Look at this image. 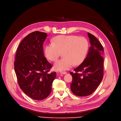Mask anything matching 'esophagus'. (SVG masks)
Wrapping results in <instances>:
<instances>
[{
    "mask_svg": "<svg viewBox=\"0 0 121 121\" xmlns=\"http://www.w3.org/2000/svg\"><path fill=\"white\" fill-rule=\"evenodd\" d=\"M60 74H63V75H65L66 74V72H61L60 73Z\"/></svg>",
    "mask_w": 121,
    "mask_h": 121,
    "instance_id": "obj_1",
    "label": "esophagus"
}]
</instances>
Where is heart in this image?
Here are the masks:
<instances>
[{"mask_svg":"<svg viewBox=\"0 0 121 121\" xmlns=\"http://www.w3.org/2000/svg\"><path fill=\"white\" fill-rule=\"evenodd\" d=\"M89 48L87 39L75 35H58L54 39V43L47 44L45 54L49 60L55 61L61 53L63 58L56 61L54 65L55 70L65 71L73 65L81 63L86 56Z\"/></svg>","mask_w":121,"mask_h":121,"instance_id":"heart-1","label":"heart"}]
</instances>
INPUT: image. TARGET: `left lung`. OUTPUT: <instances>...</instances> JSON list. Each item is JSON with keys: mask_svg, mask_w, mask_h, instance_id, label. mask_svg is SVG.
Wrapping results in <instances>:
<instances>
[{"mask_svg": "<svg viewBox=\"0 0 121 121\" xmlns=\"http://www.w3.org/2000/svg\"><path fill=\"white\" fill-rule=\"evenodd\" d=\"M87 34L91 44L88 54L81 65L74 69L76 73H70L72 76L71 90L80 97L93 93L102 82L104 75L103 47L94 35Z\"/></svg>", "mask_w": 121, "mask_h": 121, "instance_id": "obj_1", "label": "left lung"}]
</instances>
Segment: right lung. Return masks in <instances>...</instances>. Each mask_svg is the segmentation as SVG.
Segmentation results:
<instances>
[{
    "label": "right lung",
    "mask_w": 121,
    "mask_h": 121,
    "mask_svg": "<svg viewBox=\"0 0 121 121\" xmlns=\"http://www.w3.org/2000/svg\"><path fill=\"white\" fill-rule=\"evenodd\" d=\"M47 34L39 31L29 34L20 43L14 68L19 86L35 100H42L51 93L56 73H48L52 65L44 56L43 44Z\"/></svg>",
    "instance_id": "right-lung-1"
}]
</instances>
